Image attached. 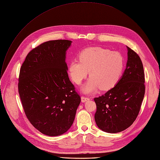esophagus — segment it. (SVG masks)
<instances>
[{
	"label": "esophagus",
	"mask_w": 160,
	"mask_h": 160,
	"mask_svg": "<svg viewBox=\"0 0 160 160\" xmlns=\"http://www.w3.org/2000/svg\"><path fill=\"white\" fill-rule=\"evenodd\" d=\"M90 99L87 97H84V96H82L81 97V100H82V102H85L86 101H88Z\"/></svg>",
	"instance_id": "obj_1"
}]
</instances>
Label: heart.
Wrapping results in <instances>:
<instances>
[{
  "label": "heart",
  "mask_w": 160,
  "mask_h": 160,
  "mask_svg": "<svg viewBox=\"0 0 160 160\" xmlns=\"http://www.w3.org/2000/svg\"><path fill=\"white\" fill-rule=\"evenodd\" d=\"M79 60L73 59L68 66L72 80L79 85L89 72L90 78L82 87L85 94L94 93L99 88L107 90L119 82L124 69V59L118 52L101 47L88 48L79 54Z\"/></svg>",
  "instance_id": "obj_1"
}]
</instances>
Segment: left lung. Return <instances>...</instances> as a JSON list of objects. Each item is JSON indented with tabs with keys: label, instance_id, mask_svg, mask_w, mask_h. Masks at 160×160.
<instances>
[{
	"label": "left lung",
	"instance_id": "1",
	"mask_svg": "<svg viewBox=\"0 0 160 160\" xmlns=\"http://www.w3.org/2000/svg\"><path fill=\"white\" fill-rule=\"evenodd\" d=\"M127 62L121 78L108 92L94 99L98 127L108 133H118L128 128L139 112L145 94V79L140 57L128 47Z\"/></svg>",
	"mask_w": 160,
	"mask_h": 160
}]
</instances>
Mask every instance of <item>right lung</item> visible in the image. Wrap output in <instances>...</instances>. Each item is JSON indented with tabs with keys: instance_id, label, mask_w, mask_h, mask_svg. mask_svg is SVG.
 Here are the masks:
<instances>
[{
	"instance_id": "1",
	"label": "right lung",
	"mask_w": 160,
	"mask_h": 160,
	"mask_svg": "<svg viewBox=\"0 0 160 160\" xmlns=\"http://www.w3.org/2000/svg\"><path fill=\"white\" fill-rule=\"evenodd\" d=\"M72 42L56 40L32 50L20 69L18 90L26 116L41 133L58 136L72 127L80 103L67 73Z\"/></svg>"
}]
</instances>
